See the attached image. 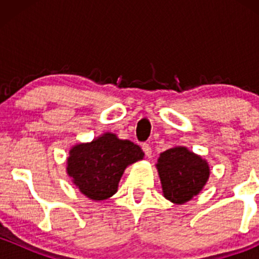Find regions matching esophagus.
<instances>
[{"instance_id":"34e87169","label":"esophagus","mask_w":259,"mask_h":259,"mask_svg":"<svg viewBox=\"0 0 259 259\" xmlns=\"http://www.w3.org/2000/svg\"><path fill=\"white\" fill-rule=\"evenodd\" d=\"M141 147H142V151H144L145 154H146L147 157H151V154H152V148H151L150 145L144 144Z\"/></svg>"}]
</instances>
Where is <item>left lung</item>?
Instances as JSON below:
<instances>
[{
	"mask_svg": "<svg viewBox=\"0 0 259 259\" xmlns=\"http://www.w3.org/2000/svg\"><path fill=\"white\" fill-rule=\"evenodd\" d=\"M156 168L163 196L175 204L186 203L200 194L210 174L207 160L185 146H174L160 153Z\"/></svg>",
	"mask_w": 259,
	"mask_h": 259,
	"instance_id": "obj_1",
	"label": "left lung"
}]
</instances>
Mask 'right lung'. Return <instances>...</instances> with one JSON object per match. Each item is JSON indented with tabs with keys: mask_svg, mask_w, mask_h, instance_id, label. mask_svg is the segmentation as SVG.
<instances>
[{
	"mask_svg": "<svg viewBox=\"0 0 259 259\" xmlns=\"http://www.w3.org/2000/svg\"><path fill=\"white\" fill-rule=\"evenodd\" d=\"M144 157L138 145L108 132L90 142L74 145L65 170L82 195L92 201H105L118 191L124 170Z\"/></svg>",
	"mask_w": 259,
	"mask_h": 259,
	"instance_id": "obj_1",
	"label": "right lung"
}]
</instances>
